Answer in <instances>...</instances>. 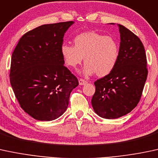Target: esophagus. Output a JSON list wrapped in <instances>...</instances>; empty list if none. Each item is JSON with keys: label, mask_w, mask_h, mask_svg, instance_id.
<instances>
[{"label": "esophagus", "mask_w": 158, "mask_h": 158, "mask_svg": "<svg viewBox=\"0 0 158 158\" xmlns=\"http://www.w3.org/2000/svg\"><path fill=\"white\" fill-rule=\"evenodd\" d=\"M78 81H79V84L80 85H85V84H87V81H85V80L82 79V78H80L78 80Z\"/></svg>", "instance_id": "34e87169"}]
</instances>
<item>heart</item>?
<instances>
[{
	"label": "heart",
	"instance_id": "1",
	"mask_svg": "<svg viewBox=\"0 0 158 158\" xmlns=\"http://www.w3.org/2000/svg\"><path fill=\"white\" fill-rule=\"evenodd\" d=\"M73 42L74 46L63 44L60 48L65 64L72 69H76L84 58L83 73L103 77L110 74L117 64L119 45L112 36L88 31L77 34Z\"/></svg>",
	"mask_w": 158,
	"mask_h": 158
}]
</instances>
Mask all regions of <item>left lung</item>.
<instances>
[{"label": "left lung", "instance_id": "1", "mask_svg": "<svg viewBox=\"0 0 158 158\" xmlns=\"http://www.w3.org/2000/svg\"><path fill=\"white\" fill-rule=\"evenodd\" d=\"M119 57L110 74L97 80L92 98L95 112L104 118L125 116L139 103L148 75L144 46L134 33L118 24Z\"/></svg>", "mask_w": 158, "mask_h": 158}]
</instances>
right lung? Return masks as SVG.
Returning a JSON list of instances; mask_svg holds the SVG:
<instances>
[{"instance_id": "add662e5", "label": "right lung", "mask_w": 158, "mask_h": 158, "mask_svg": "<svg viewBox=\"0 0 158 158\" xmlns=\"http://www.w3.org/2000/svg\"><path fill=\"white\" fill-rule=\"evenodd\" d=\"M73 23L43 24L27 32L12 52L10 84L21 107L35 119L52 121L62 116L79 84L60 52Z\"/></svg>"}]
</instances>
